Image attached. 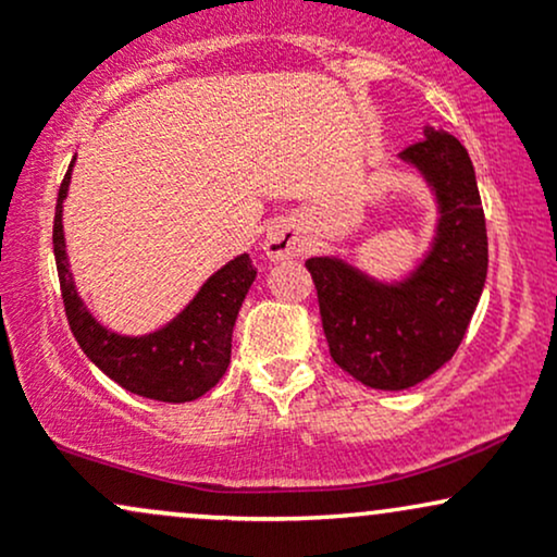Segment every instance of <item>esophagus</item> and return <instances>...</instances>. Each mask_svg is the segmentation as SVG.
Instances as JSON below:
<instances>
[{
    "instance_id": "obj_1",
    "label": "esophagus",
    "mask_w": 557,
    "mask_h": 557,
    "mask_svg": "<svg viewBox=\"0 0 557 557\" xmlns=\"http://www.w3.org/2000/svg\"><path fill=\"white\" fill-rule=\"evenodd\" d=\"M264 251L272 261L296 259V257H300V251H304V238H300L296 225L277 222V225H272L270 233H267Z\"/></svg>"
}]
</instances>
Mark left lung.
<instances>
[{
  "instance_id": "left-lung-1",
  "label": "left lung",
  "mask_w": 557,
  "mask_h": 557,
  "mask_svg": "<svg viewBox=\"0 0 557 557\" xmlns=\"http://www.w3.org/2000/svg\"><path fill=\"white\" fill-rule=\"evenodd\" d=\"M400 151L434 185L437 240L406 283L380 285L337 259H309L330 356L376 389H406L453 359L487 277V225L474 164L456 136L426 127Z\"/></svg>"
}]
</instances>
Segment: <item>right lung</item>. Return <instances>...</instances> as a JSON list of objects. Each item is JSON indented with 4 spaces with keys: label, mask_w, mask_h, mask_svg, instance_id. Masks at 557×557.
Segmentation results:
<instances>
[{
    "label": "right lung",
    "mask_w": 557,
    "mask_h": 557,
    "mask_svg": "<svg viewBox=\"0 0 557 557\" xmlns=\"http://www.w3.org/2000/svg\"><path fill=\"white\" fill-rule=\"evenodd\" d=\"M70 170L57 196L52 240L62 304H65V317L75 341L101 372L131 393L162 403L201 398L227 372L233 324L248 287L257 277V267L248 259V253H243L212 274L198 296L190 300L188 309L164 330L144 337L114 335L88 314L75 293L73 274L67 270L62 201L67 196Z\"/></svg>",
    "instance_id": "obj_1"
}]
</instances>
